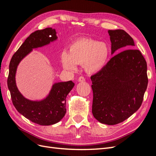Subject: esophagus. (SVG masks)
Returning a JSON list of instances; mask_svg holds the SVG:
<instances>
[{
  "instance_id": "1",
  "label": "esophagus",
  "mask_w": 156,
  "mask_h": 156,
  "mask_svg": "<svg viewBox=\"0 0 156 156\" xmlns=\"http://www.w3.org/2000/svg\"><path fill=\"white\" fill-rule=\"evenodd\" d=\"M78 81L79 82H84V81H85V78H84L83 76L79 77V79H78Z\"/></svg>"
}]
</instances>
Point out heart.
Returning a JSON list of instances; mask_svg holds the SVG:
<instances>
[{"label":"heart","instance_id":"b5f03b06","mask_svg":"<svg viewBox=\"0 0 156 156\" xmlns=\"http://www.w3.org/2000/svg\"><path fill=\"white\" fill-rule=\"evenodd\" d=\"M109 54L110 49L106 44L82 39L71 44L68 51H62L61 60L67 69L75 70L76 64L83 65L87 72L96 73L105 66Z\"/></svg>","mask_w":156,"mask_h":156}]
</instances>
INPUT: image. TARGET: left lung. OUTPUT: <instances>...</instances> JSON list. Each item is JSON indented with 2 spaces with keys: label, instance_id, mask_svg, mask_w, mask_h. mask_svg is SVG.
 I'll return each instance as SVG.
<instances>
[{
  "label": "left lung",
  "instance_id": "1",
  "mask_svg": "<svg viewBox=\"0 0 156 156\" xmlns=\"http://www.w3.org/2000/svg\"><path fill=\"white\" fill-rule=\"evenodd\" d=\"M108 33L112 54L135 45L124 30H109ZM90 78L94 117L102 124L115 125L128 119L142 104L148 82L147 64L139 50L128 49L112 56Z\"/></svg>",
  "mask_w": 156,
  "mask_h": 156
}]
</instances>
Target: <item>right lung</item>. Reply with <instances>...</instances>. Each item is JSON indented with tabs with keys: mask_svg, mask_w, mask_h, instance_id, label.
Segmentation results:
<instances>
[{
	"mask_svg": "<svg viewBox=\"0 0 156 156\" xmlns=\"http://www.w3.org/2000/svg\"><path fill=\"white\" fill-rule=\"evenodd\" d=\"M56 39V31L52 28L32 32L14 53L9 66L7 83L14 107L27 119L41 126L53 125L62 120L66 112V99L75 84L72 81L55 83L44 100L30 101L23 97L18 90L16 83V73L21 60L32 49L48 45Z\"/></svg>",
	"mask_w": 156,
	"mask_h": 156,
	"instance_id": "add662e5",
	"label": "right lung"
}]
</instances>
